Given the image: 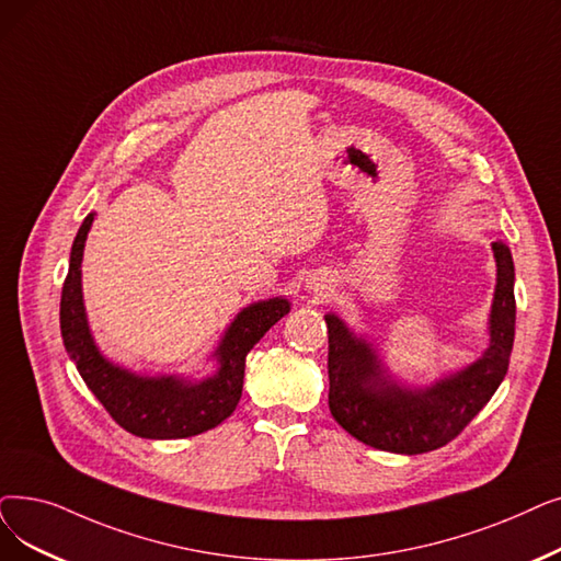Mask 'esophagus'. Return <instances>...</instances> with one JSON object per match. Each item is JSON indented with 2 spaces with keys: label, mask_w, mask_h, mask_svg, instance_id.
<instances>
[{
  "label": "esophagus",
  "mask_w": 561,
  "mask_h": 561,
  "mask_svg": "<svg viewBox=\"0 0 561 561\" xmlns=\"http://www.w3.org/2000/svg\"><path fill=\"white\" fill-rule=\"evenodd\" d=\"M321 288H323V286H321ZM316 290H319V286H316Z\"/></svg>",
  "instance_id": "34e87169"
}]
</instances>
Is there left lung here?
I'll list each match as a JSON object with an SVG mask.
<instances>
[{
    "instance_id": "8db88e82",
    "label": "left lung",
    "mask_w": 561,
    "mask_h": 561,
    "mask_svg": "<svg viewBox=\"0 0 561 561\" xmlns=\"http://www.w3.org/2000/svg\"><path fill=\"white\" fill-rule=\"evenodd\" d=\"M497 288L491 309V348L468 369L426 389H401L387 380L378 357L334 313L328 323L330 412L359 443L394 454H424L445 447L491 401L506 376L516 334L514 259L493 242Z\"/></svg>"
}]
</instances>
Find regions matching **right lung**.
<instances>
[{
	"instance_id": "right-lung-1",
	"label": "right lung",
	"mask_w": 561,
	"mask_h": 561,
	"mask_svg": "<svg viewBox=\"0 0 561 561\" xmlns=\"http://www.w3.org/2000/svg\"><path fill=\"white\" fill-rule=\"evenodd\" d=\"M91 222L93 215H87L72 240L59 309L64 346L70 359L76 362L82 380L110 412V417L137 437L174 440V437L199 435L222 424L240 401L248 353L282 316L288 313V302L284 298H273L242 309L215 353L220 369L202 382L172 376L141 378L128 374L99 353L87 325L80 265Z\"/></svg>"
}]
</instances>
